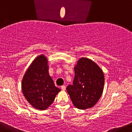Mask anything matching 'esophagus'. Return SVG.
Here are the masks:
<instances>
[{"instance_id": "34e87169", "label": "esophagus", "mask_w": 132, "mask_h": 132, "mask_svg": "<svg viewBox=\"0 0 132 132\" xmlns=\"http://www.w3.org/2000/svg\"><path fill=\"white\" fill-rule=\"evenodd\" d=\"M61 89L62 90H65L66 89V86L64 85H63V86H61Z\"/></svg>"}]
</instances>
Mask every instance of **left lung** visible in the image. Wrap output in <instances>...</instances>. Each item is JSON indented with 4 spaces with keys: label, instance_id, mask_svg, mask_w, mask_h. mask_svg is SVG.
Listing matches in <instances>:
<instances>
[{
    "label": "left lung",
    "instance_id": "obj_1",
    "mask_svg": "<svg viewBox=\"0 0 132 132\" xmlns=\"http://www.w3.org/2000/svg\"><path fill=\"white\" fill-rule=\"evenodd\" d=\"M105 78L100 68L91 59L82 57L75 67L73 85L66 89L73 105L81 110L92 108L102 95Z\"/></svg>",
    "mask_w": 132,
    "mask_h": 132
}]
</instances>
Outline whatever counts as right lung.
<instances>
[{
  "label": "right lung",
  "mask_w": 132,
  "mask_h": 132,
  "mask_svg": "<svg viewBox=\"0 0 132 132\" xmlns=\"http://www.w3.org/2000/svg\"><path fill=\"white\" fill-rule=\"evenodd\" d=\"M47 59L40 55L33 61L23 77L22 90L26 99L34 108L44 110L53 103L60 92L49 75Z\"/></svg>",
  "instance_id": "add662e5"
}]
</instances>
